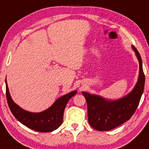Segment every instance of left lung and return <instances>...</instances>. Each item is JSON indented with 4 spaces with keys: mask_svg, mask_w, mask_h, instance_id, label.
<instances>
[{
    "mask_svg": "<svg viewBox=\"0 0 149 149\" xmlns=\"http://www.w3.org/2000/svg\"><path fill=\"white\" fill-rule=\"evenodd\" d=\"M132 48L139 61V71L137 82L131 92L116 100L82 92L87 101L89 123L95 130L107 131L116 128L130 119L139 105L144 92L145 76L140 55L135 46H132Z\"/></svg>",
    "mask_w": 149,
    "mask_h": 149,
    "instance_id": "8db88e82",
    "label": "left lung"
}]
</instances>
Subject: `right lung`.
Wrapping results in <instances>:
<instances>
[{
	"label": "right lung",
	"instance_id": "1",
	"mask_svg": "<svg viewBox=\"0 0 149 149\" xmlns=\"http://www.w3.org/2000/svg\"><path fill=\"white\" fill-rule=\"evenodd\" d=\"M6 96L8 103L12 113L19 122L35 131L46 132L56 130L63 121L64 110L66 105L77 91H73L58 98L51 107L40 112H30L19 107L12 100L9 92L7 80Z\"/></svg>",
	"mask_w": 149,
	"mask_h": 149
}]
</instances>
